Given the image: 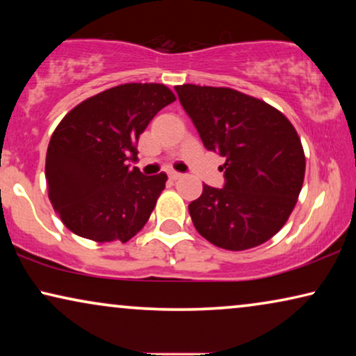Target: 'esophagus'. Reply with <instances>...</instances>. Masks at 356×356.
<instances>
[{"instance_id":"34e87169","label":"esophagus","mask_w":356,"mask_h":356,"mask_svg":"<svg viewBox=\"0 0 356 356\" xmlns=\"http://www.w3.org/2000/svg\"><path fill=\"white\" fill-rule=\"evenodd\" d=\"M168 177H170V179H172V181H177V179H179L183 177L181 173H178V172H170L168 173Z\"/></svg>"}]
</instances>
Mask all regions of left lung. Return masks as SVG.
<instances>
[{"label": "left lung", "mask_w": 356, "mask_h": 356, "mask_svg": "<svg viewBox=\"0 0 356 356\" xmlns=\"http://www.w3.org/2000/svg\"><path fill=\"white\" fill-rule=\"evenodd\" d=\"M175 90L204 147L225 159V186L204 184L189 204L199 235L228 251L270 240L289 220L305 179V150L293 124L264 100L230 87Z\"/></svg>", "instance_id": "obj_1"}]
</instances>
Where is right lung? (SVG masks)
<instances>
[{"instance_id": "right-lung-1", "label": "right lung", "mask_w": 356, "mask_h": 356, "mask_svg": "<svg viewBox=\"0 0 356 356\" xmlns=\"http://www.w3.org/2000/svg\"><path fill=\"white\" fill-rule=\"evenodd\" d=\"M177 100L165 84H121L76 105L53 131L47 150L48 197L72 233L97 243L129 241L143 230L167 175L144 177L139 136Z\"/></svg>"}]
</instances>
